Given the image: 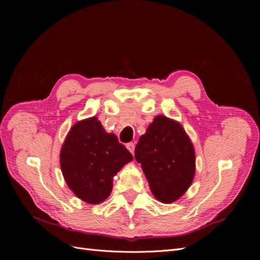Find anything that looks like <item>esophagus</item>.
Returning <instances> with one entry per match:
<instances>
[{
  "label": "esophagus",
  "mask_w": 260,
  "mask_h": 260,
  "mask_svg": "<svg viewBox=\"0 0 260 260\" xmlns=\"http://www.w3.org/2000/svg\"><path fill=\"white\" fill-rule=\"evenodd\" d=\"M135 146H136V145H135V143H132V142L127 144V148L129 149V152H130L131 154L135 153Z\"/></svg>",
  "instance_id": "34e87169"
}]
</instances>
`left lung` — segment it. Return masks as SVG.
Returning <instances> with one entry per match:
<instances>
[{"label": "left lung", "mask_w": 260, "mask_h": 260, "mask_svg": "<svg viewBox=\"0 0 260 260\" xmlns=\"http://www.w3.org/2000/svg\"><path fill=\"white\" fill-rule=\"evenodd\" d=\"M135 157L141 164L149 188L161 203L178 201L193 182L195 151L182 124L158 115L141 136Z\"/></svg>", "instance_id": "left-lung-1"}]
</instances>
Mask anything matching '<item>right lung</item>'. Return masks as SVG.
<instances>
[{"label":"right lung","mask_w":260,"mask_h":260,"mask_svg":"<svg viewBox=\"0 0 260 260\" xmlns=\"http://www.w3.org/2000/svg\"><path fill=\"white\" fill-rule=\"evenodd\" d=\"M133 156L107 133L98 117L76 122L62 143L59 162L68 187L81 201L95 205L113 190V180Z\"/></svg>","instance_id":"right-lung-1"}]
</instances>
